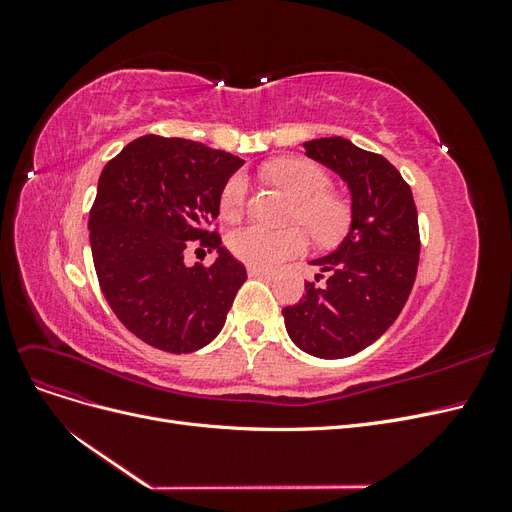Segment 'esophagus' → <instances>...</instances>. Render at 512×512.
<instances>
[{
  "instance_id": "obj_1",
  "label": "esophagus",
  "mask_w": 512,
  "mask_h": 512,
  "mask_svg": "<svg viewBox=\"0 0 512 512\" xmlns=\"http://www.w3.org/2000/svg\"><path fill=\"white\" fill-rule=\"evenodd\" d=\"M247 273H250V277H258V280H273V277H275V271L258 269V267H250V269H247Z\"/></svg>"
}]
</instances>
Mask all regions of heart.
<instances>
[{
	"label": "heart",
	"mask_w": 512,
	"mask_h": 512,
	"mask_svg": "<svg viewBox=\"0 0 512 512\" xmlns=\"http://www.w3.org/2000/svg\"><path fill=\"white\" fill-rule=\"evenodd\" d=\"M275 183L297 198L292 220H299L312 232L314 239L329 243L342 235L348 222V209L342 198L329 194V175L309 160H282L269 166ZM247 200V179L243 173L232 175L220 194V213L226 220H237ZM307 232L299 226L273 230L262 224H245L228 235V250L245 265L258 269H273L288 258L305 252Z\"/></svg>",
	"instance_id": "obj_1"
}]
</instances>
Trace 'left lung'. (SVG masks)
Masks as SVG:
<instances>
[{
  "label": "left lung",
  "instance_id": "obj_1",
  "mask_svg": "<svg viewBox=\"0 0 512 512\" xmlns=\"http://www.w3.org/2000/svg\"><path fill=\"white\" fill-rule=\"evenodd\" d=\"M312 158L348 183L352 220L331 254L312 260L327 273L307 282L305 297L284 307L290 339L318 359H346L397 320L416 280L421 237L410 185L378 153L329 136L303 143Z\"/></svg>",
  "mask_w": 512,
  "mask_h": 512
}]
</instances>
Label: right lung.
<instances>
[{
  "instance_id": "add662e5",
  "label": "right lung",
  "mask_w": 512,
  "mask_h": 512,
  "mask_svg": "<svg viewBox=\"0 0 512 512\" xmlns=\"http://www.w3.org/2000/svg\"><path fill=\"white\" fill-rule=\"evenodd\" d=\"M241 164L203 143L147 134L104 166L89 211L91 256L104 299L145 344L188 354L222 331L247 273L207 224ZM190 244L219 258L209 268H185Z\"/></svg>"
}]
</instances>
